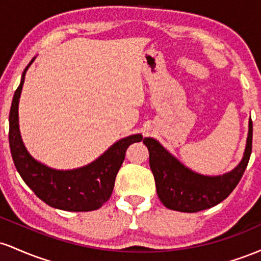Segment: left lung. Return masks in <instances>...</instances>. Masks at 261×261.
Listing matches in <instances>:
<instances>
[{
    "label": "left lung",
    "mask_w": 261,
    "mask_h": 261,
    "mask_svg": "<svg viewBox=\"0 0 261 261\" xmlns=\"http://www.w3.org/2000/svg\"><path fill=\"white\" fill-rule=\"evenodd\" d=\"M149 152L160 200L166 207L181 212H199L216 206L234 190L243 176L251 154L253 121H249L247 147L238 167L220 176H203L191 172L153 139H143Z\"/></svg>",
    "instance_id": "8db88e82"
}]
</instances>
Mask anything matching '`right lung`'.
I'll list each match as a JSON object with an SVG mask.
<instances>
[{
    "label": "right lung",
    "instance_id": "right-lung-1",
    "mask_svg": "<svg viewBox=\"0 0 261 261\" xmlns=\"http://www.w3.org/2000/svg\"><path fill=\"white\" fill-rule=\"evenodd\" d=\"M33 61L34 59L23 71L11 106L10 147L14 166L35 195L51 207L74 212L99 208L112 196L116 174L125 160L127 147L131 143L140 142L143 137L133 135L118 141L97 161L83 168L64 172L39 163L27 152L18 128V103L25 72Z\"/></svg>",
    "mask_w": 261,
    "mask_h": 261
}]
</instances>
